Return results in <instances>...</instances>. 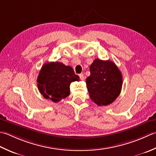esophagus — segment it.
I'll return each mask as SVG.
<instances>
[{"instance_id":"esophagus-1","label":"esophagus","mask_w":156,"mask_h":156,"mask_svg":"<svg viewBox=\"0 0 156 156\" xmlns=\"http://www.w3.org/2000/svg\"><path fill=\"white\" fill-rule=\"evenodd\" d=\"M79 77H80V79L81 80H84L85 79V77H84V75L83 74H80L79 75Z\"/></svg>"}]
</instances>
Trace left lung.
<instances>
[{
	"mask_svg": "<svg viewBox=\"0 0 156 156\" xmlns=\"http://www.w3.org/2000/svg\"><path fill=\"white\" fill-rule=\"evenodd\" d=\"M90 70L86 85L91 100L98 106L112 103L122 89L121 72L113 62L98 58L94 60Z\"/></svg>",
	"mask_w": 156,
	"mask_h": 156,
	"instance_id": "obj_1",
	"label": "left lung"
}]
</instances>
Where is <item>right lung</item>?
Listing matches in <instances>:
<instances>
[{
  "mask_svg": "<svg viewBox=\"0 0 156 156\" xmlns=\"http://www.w3.org/2000/svg\"><path fill=\"white\" fill-rule=\"evenodd\" d=\"M79 81L73 69L60 62L45 63L37 79V87L46 99L54 102L66 98L70 94V84Z\"/></svg>",
  "mask_w": 156,
  "mask_h": 156,
  "instance_id": "1",
  "label": "right lung"
}]
</instances>
